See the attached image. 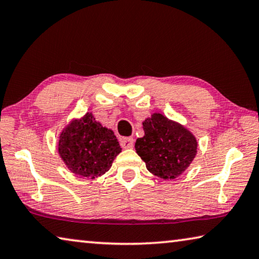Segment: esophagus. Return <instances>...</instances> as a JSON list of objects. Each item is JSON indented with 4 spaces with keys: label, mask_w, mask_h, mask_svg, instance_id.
Segmentation results:
<instances>
[{
    "label": "esophagus",
    "mask_w": 259,
    "mask_h": 259,
    "mask_svg": "<svg viewBox=\"0 0 259 259\" xmlns=\"http://www.w3.org/2000/svg\"><path fill=\"white\" fill-rule=\"evenodd\" d=\"M120 144H121L122 148H125V150H128V148H133L134 147L135 140H134V138H131V137L121 138Z\"/></svg>",
    "instance_id": "obj_1"
}]
</instances>
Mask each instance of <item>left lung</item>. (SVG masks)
<instances>
[{
    "mask_svg": "<svg viewBox=\"0 0 259 259\" xmlns=\"http://www.w3.org/2000/svg\"><path fill=\"white\" fill-rule=\"evenodd\" d=\"M144 137L136 140L137 154L154 176L175 179L194 160L198 142L191 131L160 113L143 122Z\"/></svg>",
    "mask_w": 259,
    "mask_h": 259,
    "instance_id": "8db88e82",
    "label": "left lung"
}]
</instances>
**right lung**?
<instances>
[{
  "mask_svg": "<svg viewBox=\"0 0 259 259\" xmlns=\"http://www.w3.org/2000/svg\"><path fill=\"white\" fill-rule=\"evenodd\" d=\"M122 148L111 129L99 123L88 112L81 119L73 120L61 131L58 153L73 174L94 179L109 168Z\"/></svg>",
  "mask_w": 259,
  "mask_h": 259,
  "instance_id": "right-lung-1",
  "label": "right lung"
}]
</instances>
